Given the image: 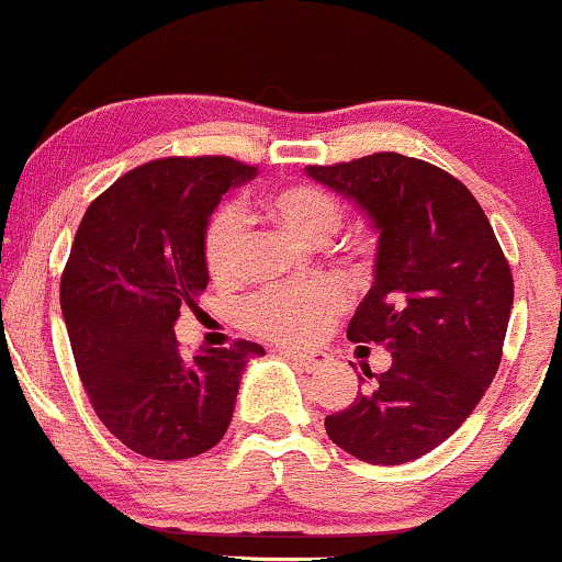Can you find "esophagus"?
<instances>
[{
	"mask_svg": "<svg viewBox=\"0 0 562 562\" xmlns=\"http://www.w3.org/2000/svg\"><path fill=\"white\" fill-rule=\"evenodd\" d=\"M286 359H292L294 364H300L303 370H318L329 361V356L324 351H294V348H283L281 351Z\"/></svg>",
	"mask_w": 562,
	"mask_h": 562,
	"instance_id": "1",
	"label": "esophagus"
}]
</instances>
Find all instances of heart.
Returning <instances> with one entry per match:
<instances>
[{
	"mask_svg": "<svg viewBox=\"0 0 562 562\" xmlns=\"http://www.w3.org/2000/svg\"><path fill=\"white\" fill-rule=\"evenodd\" d=\"M259 209L279 231L307 246L327 244L342 225V203L316 184L279 187L259 201ZM240 244H244L240 220L233 211H220L211 220L203 244L209 276L216 283L235 279L240 265ZM340 305V289L331 283L273 289L246 307V322L262 335L305 342L327 327Z\"/></svg>",
	"mask_w": 562,
	"mask_h": 562,
	"instance_id": "heart-1",
	"label": "heart"
}]
</instances>
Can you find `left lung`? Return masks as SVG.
I'll use <instances>...</instances> for the list:
<instances>
[{
  "label": "left lung",
  "instance_id": "obj_1",
  "mask_svg": "<svg viewBox=\"0 0 562 562\" xmlns=\"http://www.w3.org/2000/svg\"><path fill=\"white\" fill-rule=\"evenodd\" d=\"M305 173L378 235L348 340L391 351L389 370H364L351 407L324 426L359 461H415L461 428L496 378L515 297L509 265L472 192L431 162L375 153Z\"/></svg>",
  "mask_w": 562,
  "mask_h": 562
}]
</instances>
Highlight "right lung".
Here are the masks:
<instances>
[{"label":"right lung","mask_w":562,"mask_h":562,"mask_svg":"<svg viewBox=\"0 0 562 562\" xmlns=\"http://www.w3.org/2000/svg\"><path fill=\"white\" fill-rule=\"evenodd\" d=\"M257 168L231 158H162L90 203L61 279V311L90 404L144 458L182 461L225 437L257 342L184 356L173 324L209 286L206 231L231 187Z\"/></svg>","instance_id":"right-lung-1"}]
</instances>
